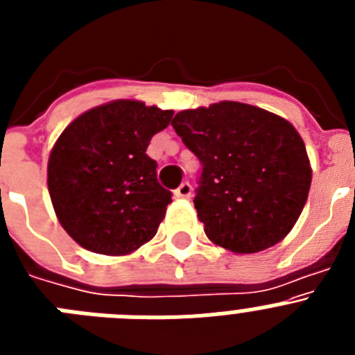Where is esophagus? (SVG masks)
Masks as SVG:
<instances>
[{"mask_svg": "<svg viewBox=\"0 0 355 355\" xmlns=\"http://www.w3.org/2000/svg\"><path fill=\"white\" fill-rule=\"evenodd\" d=\"M175 197H180V199H188V197L192 196V184L188 183V181H184V183H181L180 187L175 188Z\"/></svg>", "mask_w": 355, "mask_h": 355, "instance_id": "obj_1", "label": "esophagus"}]
</instances>
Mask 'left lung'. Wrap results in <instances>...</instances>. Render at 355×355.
Wrapping results in <instances>:
<instances>
[{"mask_svg": "<svg viewBox=\"0 0 355 355\" xmlns=\"http://www.w3.org/2000/svg\"><path fill=\"white\" fill-rule=\"evenodd\" d=\"M172 128L202 163L193 205L213 243L252 254L290 233L311 187L293 124L258 106L220 101L183 110Z\"/></svg>", "mask_w": 355, "mask_h": 355, "instance_id": "obj_1", "label": "left lung"}]
</instances>
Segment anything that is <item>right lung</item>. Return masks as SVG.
Returning <instances> with one entry per match:
<instances>
[{
	"label": "right lung",
	"mask_w": 355,
	"mask_h": 355,
	"mask_svg": "<svg viewBox=\"0 0 355 355\" xmlns=\"http://www.w3.org/2000/svg\"><path fill=\"white\" fill-rule=\"evenodd\" d=\"M172 110L117 99L76 117L48 162V190L58 222L78 245L124 256L153 240L172 193L158 183L150 139Z\"/></svg>",
	"instance_id": "1"
}]
</instances>
